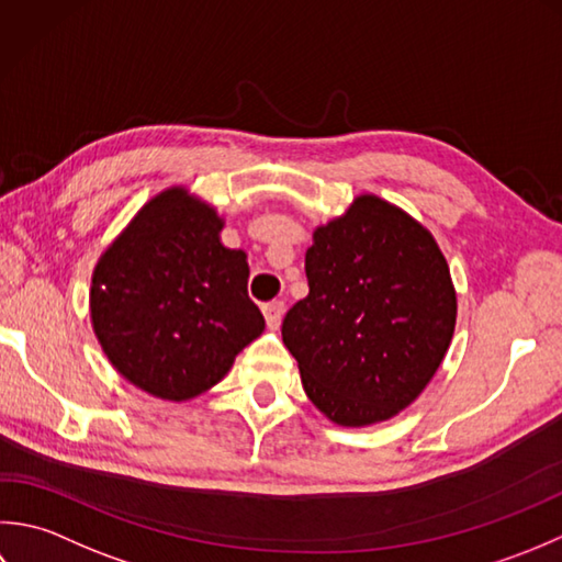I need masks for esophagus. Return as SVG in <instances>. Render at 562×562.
Segmentation results:
<instances>
[{
  "mask_svg": "<svg viewBox=\"0 0 562 562\" xmlns=\"http://www.w3.org/2000/svg\"><path fill=\"white\" fill-rule=\"evenodd\" d=\"M265 317H267L269 329H279L281 319H283V303H281V301L267 303V305H265Z\"/></svg>",
  "mask_w": 562,
  "mask_h": 562,
  "instance_id": "34e87169",
  "label": "esophagus"
}]
</instances>
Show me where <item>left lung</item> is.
<instances>
[{
  "mask_svg": "<svg viewBox=\"0 0 562 562\" xmlns=\"http://www.w3.org/2000/svg\"><path fill=\"white\" fill-rule=\"evenodd\" d=\"M311 293L283 317L305 395L339 427L415 403L449 351L456 289L437 239L373 193L313 233Z\"/></svg>",
  "mask_w": 562,
  "mask_h": 562,
  "instance_id": "left-lung-1",
  "label": "left lung"
}]
</instances>
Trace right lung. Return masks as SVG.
Segmentation results:
<instances>
[{
    "label": "right lung",
    "mask_w": 562,
    "mask_h": 562,
    "mask_svg": "<svg viewBox=\"0 0 562 562\" xmlns=\"http://www.w3.org/2000/svg\"><path fill=\"white\" fill-rule=\"evenodd\" d=\"M213 205L171 187L147 201L91 273V327L111 366L184 403L233 369L265 317L247 295V255L221 243Z\"/></svg>",
    "instance_id": "obj_1"
}]
</instances>
